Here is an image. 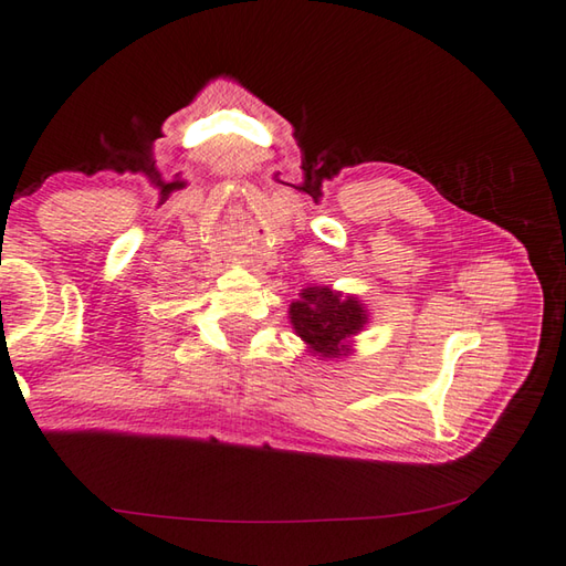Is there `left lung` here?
<instances>
[{
    "instance_id": "left-lung-1",
    "label": "left lung",
    "mask_w": 566,
    "mask_h": 566,
    "mask_svg": "<svg viewBox=\"0 0 566 566\" xmlns=\"http://www.w3.org/2000/svg\"><path fill=\"white\" fill-rule=\"evenodd\" d=\"M292 326L322 356H342L344 344L366 324V312L354 296L334 294L326 286H310L290 306Z\"/></svg>"
}]
</instances>
